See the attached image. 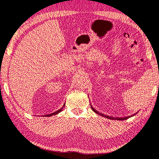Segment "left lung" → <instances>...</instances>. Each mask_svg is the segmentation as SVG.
Segmentation results:
<instances>
[{
	"instance_id": "left-lung-1",
	"label": "left lung",
	"mask_w": 159,
	"mask_h": 159,
	"mask_svg": "<svg viewBox=\"0 0 159 159\" xmlns=\"http://www.w3.org/2000/svg\"><path fill=\"white\" fill-rule=\"evenodd\" d=\"M91 108H92V110L94 111L95 113H96V114H99V115H101V116H104V117H106V118H107V119H111V120H126V119H129V117H131V116H127V117H123V118H119V117H117V118H115V117H112V116H106V115H105L104 114H101V113H100V112H98V111H96L95 109L93 107L92 105H91ZM134 115H132V116H134Z\"/></svg>"
}]
</instances>
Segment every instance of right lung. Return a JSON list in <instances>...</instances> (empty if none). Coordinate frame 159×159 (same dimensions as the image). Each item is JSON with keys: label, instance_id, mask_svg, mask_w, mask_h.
<instances>
[{"label": "right lung", "instance_id": "1", "mask_svg": "<svg viewBox=\"0 0 159 159\" xmlns=\"http://www.w3.org/2000/svg\"><path fill=\"white\" fill-rule=\"evenodd\" d=\"M65 104H64L63 105V106L62 107L60 110H58V111H55V112H54V113H52V114H47V115H45L44 116H52V115H55V114H58L59 112H61V111H62V110H63V108L65 107Z\"/></svg>", "mask_w": 159, "mask_h": 159}]
</instances>
